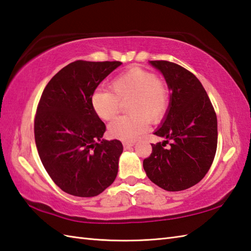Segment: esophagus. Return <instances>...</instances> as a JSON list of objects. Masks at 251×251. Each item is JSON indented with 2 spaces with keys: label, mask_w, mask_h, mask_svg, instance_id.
<instances>
[{
  "label": "esophagus",
  "mask_w": 251,
  "mask_h": 251,
  "mask_svg": "<svg viewBox=\"0 0 251 251\" xmlns=\"http://www.w3.org/2000/svg\"><path fill=\"white\" fill-rule=\"evenodd\" d=\"M134 145H135V142H132V141H124V142H123L124 149H129L131 147H134Z\"/></svg>",
  "instance_id": "34e87169"
}]
</instances>
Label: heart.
Returning <instances> with one entry per match:
<instances>
[{"mask_svg":"<svg viewBox=\"0 0 251 251\" xmlns=\"http://www.w3.org/2000/svg\"><path fill=\"white\" fill-rule=\"evenodd\" d=\"M111 90L101 89L92 96V105L100 119L110 121L126 103L128 115L121 116L109 125V134L115 139L130 141L145 134L149 122L157 124L167 114L170 90L166 82L154 73L132 67L117 75Z\"/></svg>","mask_w":251,"mask_h":251,"instance_id":"b5f03b06","label":"heart"}]
</instances>
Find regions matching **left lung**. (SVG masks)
Masks as SVG:
<instances>
[{
    "instance_id": "1",
    "label": "left lung",
    "mask_w": 251,
    "mask_h": 251,
    "mask_svg": "<svg viewBox=\"0 0 251 251\" xmlns=\"http://www.w3.org/2000/svg\"><path fill=\"white\" fill-rule=\"evenodd\" d=\"M150 63L163 73L173 93L162 126L154 132L166 140L152 145L143 168L159 188L170 192L186 190L205 177L214 162L218 142L216 112L193 73L166 60Z\"/></svg>"
}]
</instances>
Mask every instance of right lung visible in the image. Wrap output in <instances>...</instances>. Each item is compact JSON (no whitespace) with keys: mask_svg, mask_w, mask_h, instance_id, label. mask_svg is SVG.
<instances>
[{"mask_svg":"<svg viewBox=\"0 0 251 251\" xmlns=\"http://www.w3.org/2000/svg\"><path fill=\"white\" fill-rule=\"evenodd\" d=\"M121 61L76 60L46 85L34 119L41 162L51 180L68 194L92 197L116 178L123 152L120 140H103L104 123L92 96Z\"/></svg>","mask_w":251,"mask_h":251,"instance_id":"obj_1","label":"right lung"}]
</instances>
